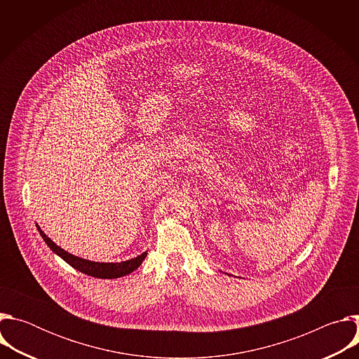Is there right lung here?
Wrapping results in <instances>:
<instances>
[{"mask_svg": "<svg viewBox=\"0 0 359 359\" xmlns=\"http://www.w3.org/2000/svg\"><path fill=\"white\" fill-rule=\"evenodd\" d=\"M36 229L39 231V234L42 236L43 241L48 244V247L53 250L55 254H58L60 257L67 262L69 266H72L74 269H76L78 271L88 274L90 277H96V278H119L123 277L126 274H130L132 271H135L146 259V251L137 257L128 260V262H122V263H96V262H89L81 257H76V255L65 251L64 248H61L60 245H57L53 240H50L36 224Z\"/></svg>", "mask_w": 359, "mask_h": 359, "instance_id": "add662e5", "label": "right lung"}]
</instances>
